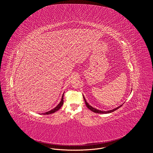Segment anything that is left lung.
I'll return each mask as SVG.
<instances>
[{"label":"left lung","mask_w":153,"mask_h":153,"mask_svg":"<svg viewBox=\"0 0 153 153\" xmlns=\"http://www.w3.org/2000/svg\"><path fill=\"white\" fill-rule=\"evenodd\" d=\"M82 96H83V98H84V101L85 102V104H86L87 107L88 108V109H90L91 111H92V112H95V113H97V114H108V113H111V112H112L115 111V110H117V109H118V108H119L123 105V104H122V105H120V106L114 108V109L109 110V111H101V110L96 109L95 108H94L93 107H92L91 105H90L86 101V100H85V97L84 96V95H82Z\"/></svg>","instance_id":"8db88e82"}]
</instances>
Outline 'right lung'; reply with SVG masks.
<instances>
[{
  "label": "right lung",
  "instance_id": "add662e5",
  "mask_svg": "<svg viewBox=\"0 0 153 153\" xmlns=\"http://www.w3.org/2000/svg\"><path fill=\"white\" fill-rule=\"evenodd\" d=\"M64 93L63 94V95L62 96V99H61V102H59V103L58 104V105H57L54 108L51 109V110L48 111V112H45V113H44V114H44V115H49V114H51L54 113L55 112H56V111H57L58 110H59V109H60V108L62 107V105L63 104H64Z\"/></svg>",
  "mask_w": 153,
  "mask_h": 153
}]
</instances>
